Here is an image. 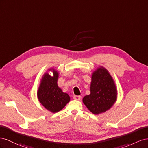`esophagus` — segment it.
<instances>
[{
    "mask_svg": "<svg viewBox=\"0 0 148 148\" xmlns=\"http://www.w3.org/2000/svg\"><path fill=\"white\" fill-rule=\"evenodd\" d=\"M81 96H79V95H74L73 97V99L75 100H81Z\"/></svg>",
    "mask_w": 148,
    "mask_h": 148,
    "instance_id": "esophagus-1",
    "label": "esophagus"
}]
</instances>
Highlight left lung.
<instances>
[{
    "instance_id": "left-lung-1",
    "label": "left lung",
    "mask_w": 148,
    "mask_h": 148,
    "mask_svg": "<svg viewBox=\"0 0 148 148\" xmlns=\"http://www.w3.org/2000/svg\"><path fill=\"white\" fill-rule=\"evenodd\" d=\"M117 88L108 71L103 66L92 74L90 94L84 97L82 102L93 114L99 115L110 109L117 100Z\"/></svg>"
}]
</instances>
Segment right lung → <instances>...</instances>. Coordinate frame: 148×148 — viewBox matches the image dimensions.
<instances>
[{"label":"right lung","instance_id":"add662e5","mask_svg":"<svg viewBox=\"0 0 148 148\" xmlns=\"http://www.w3.org/2000/svg\"><path fill=\"white\" fill-rule=\"evenodd\" d=\"M49 71L53 73V77L49 74ZM58 71L54 67H51L42 76L37 91V97L40 103L52 113L61 110L71 99L69 95L63 92L58 86Z\"/></svg>","mask_w":148,"mask_h":148}]
</instances>
